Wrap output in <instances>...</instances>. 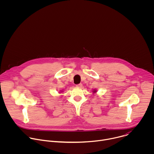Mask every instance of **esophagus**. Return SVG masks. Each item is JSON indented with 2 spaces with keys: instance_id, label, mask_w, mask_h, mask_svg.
Here are the masks:
<instances>
[{
  "instance_id": "34e87169",
  "label": "esophagus",
  "mask_w": 154,
  "mask_h": 154,
  "mask_svg": "<svg viewBox=\"0 0 154 154\" xmlns=\"http://www.w3.org/2000/svg\"><path fill=\"white\" fill-rule=\"evenodd\" d=\"M76 87H77V88H82V83L78 84V85H76Z\"/></svg>"
}]
</instances>
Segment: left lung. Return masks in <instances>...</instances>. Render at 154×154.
I'll use <instances>...</instances> for the list:
<instances>
[{
	"label": "left lung",
	"mask_w": 154,
	"mask_h": 154,
	"mask_svg": "<svg viewBox=\"0 0 154 154\" xmlns=\"http://www.w3.org/2000/svg\"><path fill=\"white\" fill-rule=\"evenodd\" d=\"M97 92V90H94L93 91V94H96V93Z\"/></svg>",
	"instance_id": "1"
}]
</instances>
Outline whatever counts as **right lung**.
<instances>
[{"label": "right lung", "instance_id": "right-lung-1", "mask_svg": "<svg viewBox=\"0 0 154 154\" xmlns=\"http://www.w3.org/2000/svg\"><path fill=\"white\" fill-rule=\"evenodd\" d=\"M62 92H63V91H60V93H62Z\"/></svg>", "mask_w": 154, "mask_h": 154}]
</instances>
